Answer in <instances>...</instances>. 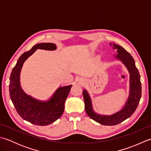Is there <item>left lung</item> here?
Wrapping results in <instances>:
<instances>
[{
  "mask_svg": "<svg viewBox=\"0 0 151 151\" xmlns=\"http://www.w3.org/2000/svg\"><path fill=\"white\" fill-rule=\"evenodd\" d=\"M113 48L117 49V55L115 56V58L121 60L124 64L130 73V93L124 106L119 111L111 115L97 114L93 110L91 99L86 89H84L82 92L86 114L96 122L106 126L116 125L130 117L136 110L140 99L142 97V84L140 81V75L132 56L119 45L113 44Z\"/></svg>",
  "mask_w": 151,
  "mask_h": 151,
  "instance_id": "1",
  "label": "left lung"
}]
</instances>
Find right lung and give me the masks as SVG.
<instances>
[{"mask_svg": "<svg viewBox=\"0 0 151 151\" xmlns=\"http://www.w3.org/2000/svg\"><path fill=\"white\" fill-rule=\"evenodd\" d=\"M38 49L54 50L56 49V46L51 43H39L22 54L12 69L9 91L15 108L23 119L32 124L46 126L58 119L62 115L64 104L72 85L59 88L47 101H40L25 93L20 85L21 70L25 60Z\"/></svg>", "mask_w": 151, "mask_h": 151, "instance_id": "add662e5", "label": "right lung"}]
</instances>
